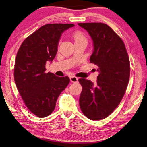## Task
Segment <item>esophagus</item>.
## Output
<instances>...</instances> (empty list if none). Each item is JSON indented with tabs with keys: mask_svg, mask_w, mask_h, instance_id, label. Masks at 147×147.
Returning a JSON list of instances; mask_svg holds the SVG:
<instances>
[{
	"mask_svg": "<svg viewBox=\"0 0 147 147\" xmlns=\"http://www.w3.org/2000/svg\"><path fill=\"white\" fill-rule=\"evenodd\" d=\"M69 79H70V81L72 83H77L78 81V78L75 76H71Z\"/></svg>",
	"mask_w": 147,
	"mask_h": 147,
	"instance_id": "34e87169",
	"label": "esophagus"
}]
</instances>
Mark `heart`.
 Returning <instances> with one entry per match:
<instances>
[{"instance_id": "obj_1", "label": "heart", "mask_w": 147, "mask_h": 147, "mask_svg": "<svg viewBox=\"0 0 147 147\" xmlns=\"http://www.w3.org/2000/svg\"><path fill=\"white\" fill-rule=\"evenodd\" d=\"M73 38L74 41H75V43L82 42H86V39L85 36H84V34L82 32H79V31H77V32H76L74 34Z\"/></svg>"}]
</instances>
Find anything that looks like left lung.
Returning <instances> with one entry per match:
<instances>
[{"instance_id":"obj_1","label":"left lung","mask_w":147,"mask_h":147,"mask_svg":"<svg viewBox=\"0 0 147 147\" xmlns=\"http://www.w3.org/2000/svg\"><path fill=\"white\" fill-rule=\"evenodd\" d=\"M78 25L92 38L94 51L90 61L100 72L95 84L79 79L82 86L79 105L88 119L98 121L111 114L121 102L128 86L130 64L124 43L110 26L102 23Z\"/></svg>"}]
</instances>
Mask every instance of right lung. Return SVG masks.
I'll return each instance as SVG.
<instances>
[{
    "label": "right lung",
    "mask_w": 147,
    "mask_h": 147,
    "mask_svg": "<svg viewBox=\"0 0 147 147\" xmlns=\"http://www.w3.org/2000/svg\"><path fill=\"white\" fill-rule=\"evenodd\" d=\"M74 24H47L31 34L21 44L14 65V80L28 110L40 118L55 110L60 94L69 83L68 76L46 73L45 64L56 56L59 41Z\"/></svg>",
    "instance_id": "add662e5"
}]
</instances>
